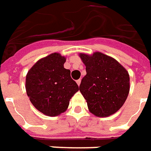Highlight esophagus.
I'll return each instance as SVG.
<instances>
[{
  "instance_id": "1",
  "label": "esophagus",
  "mask_w": 151,
  "mask_h": 151,
  "mask_svg": "<svg viewBox=\"0 0 151 151\" xmlns=\"http://www.w3.org/2000/svg\"><path fill=\"white\" fill-rule=\"evenodd\" d=\"M81 79H79L78 81H76V83H77L78 86H80V85H81Z\"/></svg>"
}]
</instances>
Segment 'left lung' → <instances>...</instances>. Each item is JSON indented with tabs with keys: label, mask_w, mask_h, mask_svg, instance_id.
<instances>
[{
	"label": "left lung",
	"mask_w": 151,
	"mask_h": 151,
	"mask_svg": "<svg viewBox=\"0 0 151 151\" xmlns=\"http://www.w3.org/2000/svg\"><path fill=\"white\" fill-rule=\"evenodd\" d=\"M79 56L86 67L80 91L89 111L99 117L113 115L124 104L129 93L127 70L117 60L99 52Z\"/></svg>",
	"instance_id": "obj_1"
}]
</instances>
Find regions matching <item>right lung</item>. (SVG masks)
Here are the masks:
<instances>
[{
  "label": "right lung",
  "instance_id": "obj_1",
  "mask_svg": "<svg viewBox=\"0 0 151 151\" xmlns=\"http://www.w3.org/2000/svg\"><path fill=\"white\" fill-rule=\"evenodd\" d=\"M65 60L64 56L53 52L39 59L26 75V93L30 102L49 117L65 112L70 99L79 90L70 70L64 68Z\"/></svg>",
  "mask_w": 151,
  "mask_h": 151
}]
</instances>
